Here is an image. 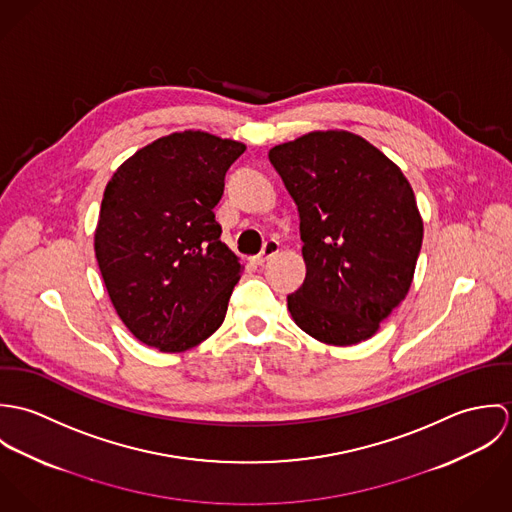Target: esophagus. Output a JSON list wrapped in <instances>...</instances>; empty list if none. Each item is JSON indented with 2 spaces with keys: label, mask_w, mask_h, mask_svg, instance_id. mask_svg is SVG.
<instances>
[{
  "label": "esophagus",
  "mask_w": 512,
  "mask_h": 512,
  "mask_svg": "<svg viewBox=\"0 0 512 512\" xmlns=\"http://www.w3.org/2000/svg\"><path fill=\"white\" fill-rule=\"evenodd\" d=\"M278 252H280V242H276V240H268V242L264 244L262 252H260L258 256H254V258H252V262H254L256 266H262V264H266L270 258H274Z\"/></svg>",
  "instance_id": "1"
}]
</instances>
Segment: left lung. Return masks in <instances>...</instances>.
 <instances>
[{"label":"left lung","instance_id":"left-lung-1","mask_svg":"<svg viewBox=\"0 0 512 512\" xmlns=\"http://www.w3.org/2000/svg\"><path fill=\"white\" fill-rule=\"evenodd\" d=\"M299 211L305 280L288 295L299 329L349 347L408 295L424 238L402 169L365 138L309 132L268 151Z\"/></svg>","mask_w":512,"mask_h":512}]
</instances>
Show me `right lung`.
<instances>
[{
  "label": "right lung",
  "mask_w": 512,
  "mask_h": 512,
  "mask_svg": "<svg viewBox=\"0 0 512 512\" xmlns=\"http://www.w3.org/2000/svg\"><path fill=\"white\" fill-rule=\"evenodd\" d=\"M246 146L185 130L128 157L106 185L94 252L110 301L147 347L183 353L224 321L240 280L213 209Z\"/></svg>",
  "instance_id": "add662e5"
}]
</instances>
